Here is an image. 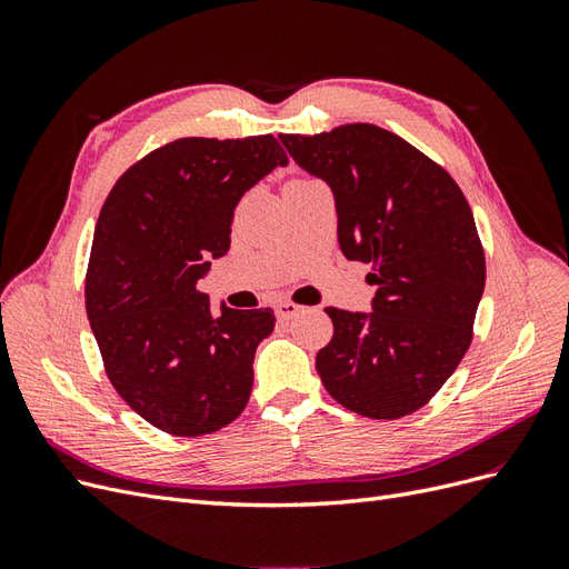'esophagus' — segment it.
<instances>
[{
  "instance_id": "1",
  "label": "esophagus",
  "mask_w": 569,
  "mask_h": 569,
  "mask_svg": "<svg viewBox=\"0 0 569 569\" xmlns=\"http://www.w3.org/2000/svg\"><path fill=\"white\" fill-rule=\"evenodd\" d=\"M299 311H301V306H297L295 301H280L278 306H274V316H278L280 320L295 318Z\"/></svg>"
}]
</instances>
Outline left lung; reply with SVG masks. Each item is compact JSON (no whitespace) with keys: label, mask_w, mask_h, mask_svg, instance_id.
<instances>
[{"label":"left lung","mask_w":569,"mask_h":569,"mask_svg":"<svg viewBox=\"0 0 569 569\" xmlns=\"http://www.w3.org/2000/svg\"><path fill=\"white\" fill-rule=\"evenodd\" d=\"M280 140L332 189L341 253L375 266L370 313L325 308L335 335L316 356L320 380L358 416L403 418L470 347L487 278L470 203L441 166L385 128L351 123Z\"/></svg>","instance_id":"1"}]
</instances>
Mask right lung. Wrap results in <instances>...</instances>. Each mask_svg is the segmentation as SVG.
I'll list each match as a JSON object with an SVG mask.
<instances>
[{
	"mask_svg": "<svg viewBox=\"0 0 569 569\" xmlns=\"http://www.w3.org/2000/svg\"><path fill=\"white\" fill-rule=\"evenodd\" d=\"M289 159L272 134L182 137L137 161L101 206L84 306L107 375L153 427L201 437L244 410L270 308L237 311L197 282L230 249L249 189Z\"/></svg>",
	"mask_w": 569,
	"mask_h": 569,
	"instance_id": "right-lung-1",
	"label": "right lung"
}]
</instances>
